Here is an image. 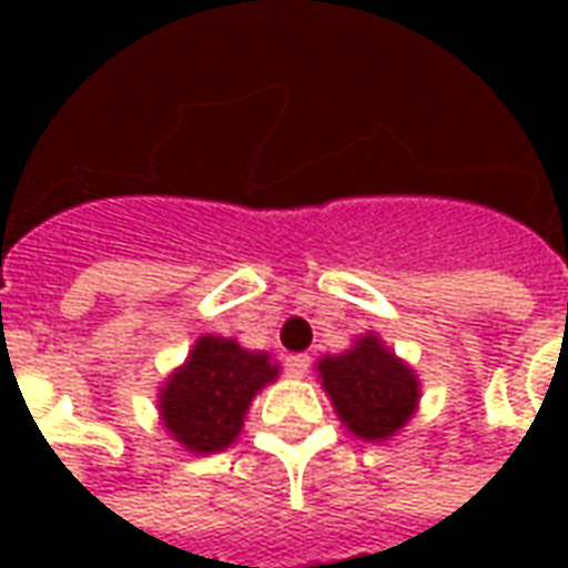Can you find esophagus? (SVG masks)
Returning <instances> with one entry per match:
<instances>
[{"label": "esophagus", "mask_w": 568, "mask_h": 568, "mask_svg": "<svg viewBox=\"0 0 568 568\" xmlns=\"http://www.w3.org/2000/svg\"><path fill=\"white\" fill-rule=\"evenodd\" d=\"M310 365H313V358H310L307 353H295V356L285 358V371H288L292 377H304L310 371Z\"/></svg>", "instance_id": "esophagus-1"}]
</instances>
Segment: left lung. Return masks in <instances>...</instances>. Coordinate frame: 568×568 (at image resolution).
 I'll return each mask as SVG.
<instances>
[{"label":"left lung","instance_id":"8db88e82","mask_svg":"<svg viewBox=\"0 0 568 568\" xmlns=\"http://www.w3.org/2000/svg\"><path fill=\"white\" fill-rule=\"evenodd\" d=\"M322 386L337 417L365 440H383L405 426L419 398L414 371L368 334L353 349L320 362Z\"/></svg>","mask_w":568,"mask_h":568}]
</instances>
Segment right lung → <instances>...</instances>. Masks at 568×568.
<instances>
[{"label": "right lung", "instance_id": "1", "mask_svg": "<svg viewBox=\"0 0 568 568\" xmlns=\"http://www.w3.org/2000/svg\"><path fill=\"white\" fill-rule=\"evenodd\" d=\"M276 377V365L224 337H200L185 368L161 393L163 426L187 450H224L243 426L248 402Z\"/></svg>", "mask_w": 568, "mask_h": 568}]
</instances>
